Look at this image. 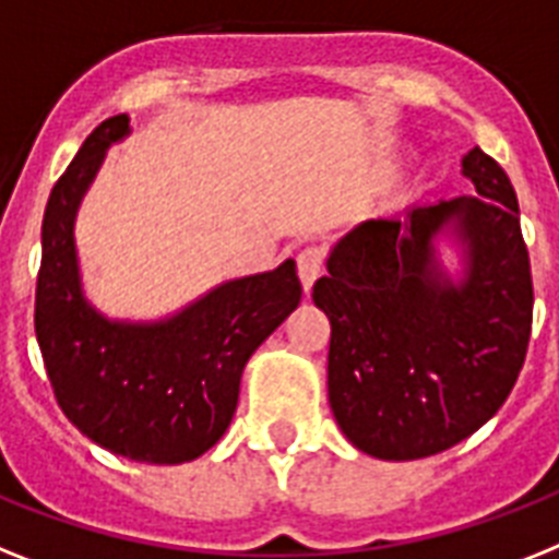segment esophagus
I'll return each instance as SVG.
<instances>
[{
  "mask_svg": "<svg viewBox=\"0 0 559 559\" xmlns=\"http://www.w3.org/2000/svg\"><path fill=\"white\" fill-rule=\"evenodd\" d=\"M322 260H325L322 248H302V251L297 253L299 283H302V288L306 290H311V285L317 283V276H320L322 271Z\"/></svg>",
  "mask_w": 559,
  "mask_h": 559,
  "instance_id": "obj_1",
  "label": "esophagus"
}]
</instances>
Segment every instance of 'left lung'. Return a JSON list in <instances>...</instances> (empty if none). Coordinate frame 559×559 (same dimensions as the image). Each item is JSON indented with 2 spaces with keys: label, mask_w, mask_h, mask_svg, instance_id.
<instances>
[{
  "label": "left lung",
  "mask_w": 559,
  "mask_h": 559,
  "mask_svg": "<svg viewBox=\"0 0 559 559\" xmlns=\"http://www.w3.org/2000/svg\"><path fill=\"white\" fill-rule=\"evenodd\" d=\"M463 177L477 197L354 225L313 283L331 322V412L377 460H423L472 437L523 368L534 288L518 193L479 147ZM442 236L461 248L460 277L441 265Z\"/></svg>",
  "instance_id": "obj_1"
}]
</instances>
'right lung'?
Returning <instances> with one entry per match:
<instances>
[{"label":"right lung","mask_w":559,"mask_h":559,"mask_svg":"<svg viewBox=\"0 0 559 559\" xmlns=\"http://www.w3.org/2000/svg\"><path fill=\"white\" fill-rule=\"evenodd\" d=\"M131 119H105L50 191L41 219L36 340L59 408L87 440L136 463L179 465L214 449L237 412L246 362L299 306L297 265L216 285L165 320H110L85 297L76 211Z\"/></svg>","instance_id":"right-lung-1"}]
</instances>
